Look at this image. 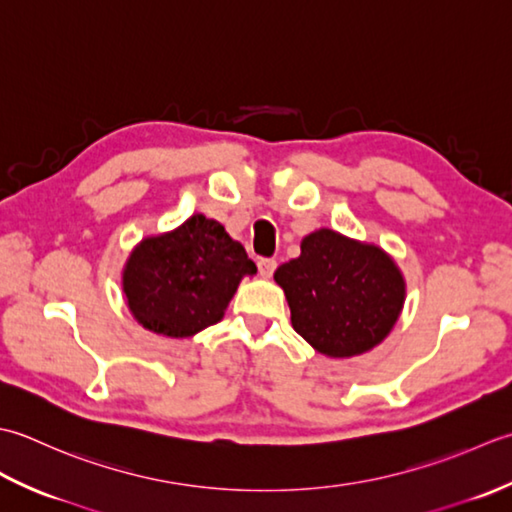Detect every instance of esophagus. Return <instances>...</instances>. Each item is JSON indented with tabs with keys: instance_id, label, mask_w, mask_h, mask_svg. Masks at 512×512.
<instances>
[{
	"instance_id": "34e87169",
	"label": "esophagus",
	"mask_w": 512,
	"mask_h": 512,
	"mask_svg": "<svg viewBox=\"0 0 512 512\" xmlns=\"http://www.w3.org/2000/svg\"><path fill=\"white\" fill-rule=\"evenodd\" d=\"M258 271H260V276H263V278H271V274L276 271V260L274 258H260L258 260Z\"/></svg>"
}]
</instances>
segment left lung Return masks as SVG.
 I'll return each instance as SVG.
<instances>
[{"label":"left lung","mask_w":512,"mask_h":512,"mask_svg":"<svg viewBox=\"0 0 512 512\" xmlns=\"http://www.w3.org/2000/svg\"><path fill=\"white\" fill-rule=\"evenodd\" d=\"M283 287L291 325L316 351L351 358L389 336L404 305V278L380 247L333 229L302 238L300 256L274 274Z\"/></svg>","instance_id":"1"}]
</instances>
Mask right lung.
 Instances as JSON below:
<instances>
[{"label": "right lung", "instance_id": "add662e5", "mask_svg": "<svg viewBox=\"0 0 512 512\" xmlns=\"http://www.w3.org/2000/svg\"><path fill=\"white\" fill-rule=\"evenodd\" d=\"M256 265L225 227L194 214L174 232L132 249L123 294L139 325L168 338H190L223 318L243 276Z\"/></svg>", "mask_w": 512, "mask_h": 512}]
</instances>
